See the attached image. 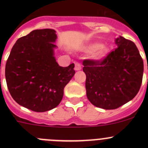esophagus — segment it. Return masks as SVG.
<instances>
[{
  "label": "esophagus",
  "instance_id": "esophagus-1",
  "mask_svg": "<svg viewBox=\"0 0 148 148\" xmlns=\"http://www.w3.org/2000/svg\"><path fill=\"white\" fill-rule=\"evenodd\" d=\"M75 66H74V69L76 70V71H79V70H80L82 69V65L81 64L79 63V62H76L75 63Z\"/></svg>",
  "mask_w": 148,
  "mask_h": 148
}]
</instances>
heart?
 Listing matches in <instances>:
<instances>
[{
  "instance_id": "b5f03b06",
  "label": "heart",
  "mask_w": 148,
  "mask_h": 148,
  "mask_svg": "<svg viewBox=\"0 0 148 148\" xmlns=\"http://www.w3.org/2000/svg\"><path fill=\"white\" fill-rule=\"evenodd\" d=\"M85 51L88 53H91L92 59L97 61L103 60L110 53V48L99 42L92 43L87 45L85 48Z\"/></svg>"
}]
</instances>
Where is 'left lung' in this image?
<instances>
[{
    "instance_id": "obj_1",
    "label": "left lung",
    "mask_w": 148,
    "mask_h": 148,
    "mask_svg": "<svg viewBox=\"0 0 148 148\" xmlns=\"http://www.w3.org/2000/svg\"><path fill=\"white\" fill-rule=\"evenodd\" d=\"M117 47L101 61L85 59L86 97L93 105L114 110L132 100L140 90L144 65L136 45L116 38Z\"/></svg>"
}]
</instances>
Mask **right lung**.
I'll return each mask as SVG.
<instances>
[{"label": "right lung", "instance_id": "add662e5", "mask_svg": "<svg viewBox=\"0 0 148 148\" xmlns=\"http://www.w3.org/2000/svg\"><path fill=\"white\" fill-rule=\"evenodd\" d=\"M56 38L53 29L34 30L16 41L7 59L5 79L10 95L32 111L43 112L57 107L75 74L74 64L62 67L56 62Z\"/></svg>", "mask_w": 148, "mask_h": 148}]
</instances>
